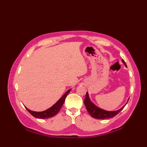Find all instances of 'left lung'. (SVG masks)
I'll return each instance as SVG.
<instances>
[{
    "instance_id": "1",
    "label": "left lung",
    "mask_w": 147,
    "mask_h": 147,
    "mask_svg": "<svg viewBox=\"0 0 147 147\" xmlns=\"http://www.w3.org/2000/svg\"><path fill=\"white\" fill-rule=\"evenodd\" d=\"M122 62H123L124 64L125 65V66H126V64L123 59L122 60ZM128 100H127V102H128ZM84 103H85L86 110L88 111V113L91 115V116L92 117L97 119H105L114 117L118 113H119L122 110H123V108L125 107V105L127 104L126 103V104L124 105L123 107H121L120 109H119L117 111H105L104 109H102L98 107L97 106H96L93 102H91V100H90L88 92H86L85 100H84Z\"/></svg>"
}]
</instances>
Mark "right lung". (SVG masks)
Returning <instances> with one entry per match:
<instances>
[{
	"mask_svg": "<svg viewBox=\"0 0 147 147\" xmlns=\"http://www.w3.org/2000/svg\"><path fill=\"white\" fill-rule=\"evenodd\" d=\"M71 89L68 90L67 91L65 92L64 95L62 96V97L59 100L55 103V104L52 105L51 107H50L49 109H47V110L42 111V112H35V111H32L30 110L28 108L25 107L26 109V110L28 111L30 113L32 114L33 116H34L36 118H38V119H48V118H51L52 117H54V115L57 114L59 111H60L61 108L62 107V105H63L64 102L65 101V99L66 98L67 95H68V93L70 92Z\"/></svg>",
	"mask_w": 147,
	"mask_h": 147,
	"instance_id": "right-lung-1",
	"label": "right lung"
}]
</instances>
